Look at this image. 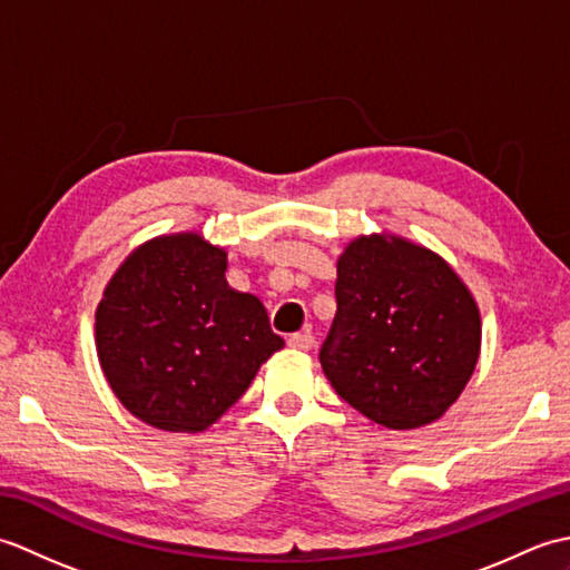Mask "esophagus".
I'll use <instances>...</instances> for the list:
<instances>
[{
  "instance_id": "esophagus-1",
  "label": "esophagus",
  "mask_w": 570,
  "mask_h": 570,
  "mask_svg": "<svg viewBox=\"0 0 570 570\" xmlns=\"http://www.w3.org/2000/svg\"><path fill=\"white\" fill-rule=\"evenodd\" d=\"M286 343L292 350H298V353H308V350L313 347V335L311 333H294Z\"/></svg>"
}]
</instances>
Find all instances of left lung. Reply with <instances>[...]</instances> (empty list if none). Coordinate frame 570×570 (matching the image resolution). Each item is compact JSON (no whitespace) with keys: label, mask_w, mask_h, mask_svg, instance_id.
I'll return each instance as SVG.
<instances>
[{"label":"left lung","mask_w":570,"mask_h":570,"mask_svg":"<svg viewBox=\"0 0 570 570\" xmlns=\"http://www.w3.org/2000/svg\"><path fill=\"white\" fill-rule=\"evenodd\" d=\"M337 311L321 365L337 396L392 431L441 419L480 355V311L431 249L402 237L350 242L337 259Z\"/></svg>","instance_id":"1"}]
</instances>
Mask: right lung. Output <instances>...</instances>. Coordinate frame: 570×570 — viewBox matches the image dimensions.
I'll return each instance as SVG.
<instances>
[{
	"mask_svg": "<svg viewBox=\"0 0 570 570\" xmlns=\"http://www.w3.org/2000/svg\"><path fill=\"white\" fill-rule=\"evenodd\" d=\"M227 254L198 233L135 249L95 313L100 367L129 414L161 431H205L284 347L262 301L229 288Z\"/></svg>",
	"mask_w": 570,
	"mask_h": 570,
	"instance_id": "add662e5",
	"label": "right lung"
}]
</instances>
